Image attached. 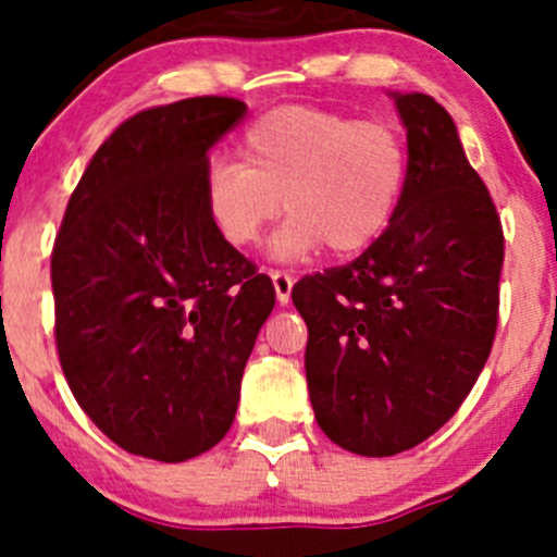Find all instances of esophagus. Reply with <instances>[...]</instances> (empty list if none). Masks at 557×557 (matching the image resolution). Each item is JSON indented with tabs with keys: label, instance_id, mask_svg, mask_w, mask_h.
I'll list each match as a JSON object with an SVG mask.
<instances>
[{
	"label": "esophagus",
	"instance_id": "34e87169",
	"mask_svg": "<svg viewBox=\"0 0 557 557\" xmlns=\"http://www.w3.org/2000/svg\"><path fill=\"white\" fill-rule=\"evenodd\" d=\"M269 277H272L277 301L285 307L290 301V290H294V277H290L288 272H277V269H274V272H269Z\"/></svg>",
	"mask_w": 557,
	"mask_h": 557
}]
</instances>
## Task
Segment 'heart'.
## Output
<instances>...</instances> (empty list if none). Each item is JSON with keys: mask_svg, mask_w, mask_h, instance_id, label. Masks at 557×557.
<instances>
[{"mask_svg": "<svg viewBox=\"0 0 557 557\" xmlns=\"http://www.w3.org/2000/svg\"><path fill=\"white\" fill-rule=\"evenodd\" d=\"M237 161L207 166L201 196L212 228L245 250L285 210L272 256L296 261L329 247H369L391 226L409 180V150L396 126L323 107L288 104L258 117Z\"/></svg>", "mask_w": 557, "mask_h": 557, "instance_id": "b5f03b06", "label": "heart"}]
</instances>
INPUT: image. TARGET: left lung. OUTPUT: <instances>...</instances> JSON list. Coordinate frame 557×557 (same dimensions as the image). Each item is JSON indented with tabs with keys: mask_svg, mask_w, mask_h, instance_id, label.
<instances>
[{
	"mask_svg": "<svg viewBox=\"0 0 557 557\" xmlns=\"http://www.w3.org/2000/svg\"><path fill=\"white\" fill-rule=\"evenodd\" d=\"M391 97L409 150L391 226L290 294L310 331L314 420L369 458L420 445L458 412L491 356L504 263L502 218L450 112L429 94Z\"/></svg>",
	"mask_w": 557,
	"mask_h": 557,
	"instance_id": "obj_1",
	"label": "left lung"
}]
</instances>
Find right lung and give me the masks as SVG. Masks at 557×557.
<instances>
[{
  "label": "right lung",
  "mask_w": 557,
  "mask_h": 557,
  "mask_svg": "<svg viewBox=\"0 0 557 557\" xmlns=\"http://www.w3.org/2000/svg\"><path fill=\"white\" fill-rule=\"evenodd\" d=\"M194 97L123 121L72 190L50 258L55 347L83 412L126 453L180 463L232 429L274 307L205 210L210 148L245 117Z\"/></svg>",
  "instance_id": "1"
}]
</instances>
